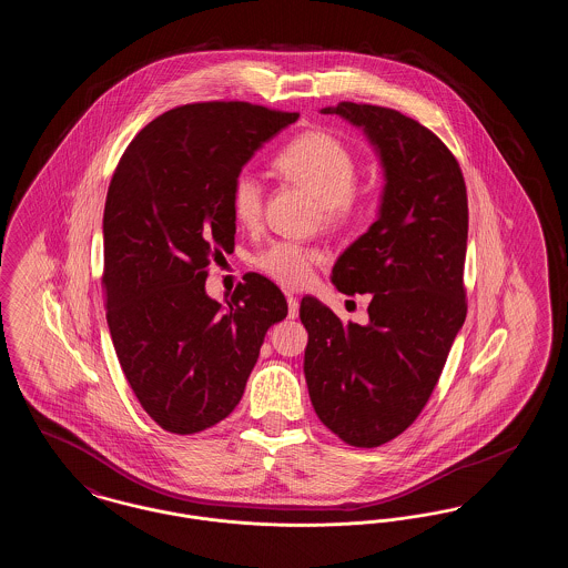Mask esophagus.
<instances>
[{"mask_svg":"<svg viewBox=\"0 0 568 568\" xmlns=\"http://www.w3.org/2000/svg\"><path fill=\"white\" fill-rule=\"evenodd\" d=\"M287 313H290V320H296L297 313H300V302H297V297L287 296Z\"/></svg>","mask_w":568,"mask_h":568,"instance_id":"esophagus-1","label":"esophagus"}]
</instances>
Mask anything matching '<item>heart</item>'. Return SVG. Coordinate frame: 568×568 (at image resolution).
Masks as SVG:
<instances>
[{"label":"heart","mask_w":568,"mask_h":568,"mask_svg":"<svg viewBox=\"0 0 568 568\" xmlns=\"http://www.w3.org/2000/svg\"><path fill=\"white\" fill-rule=\"evenodd\" d=\"M276 168L297 185L311 191L327 223L347 221L357 209L355 181L357 162L352 151L334 134L304 132L285 144L276 155ZM232 215L246 227L260 223L264 213V185L251 170H241L230 187ZM320 262L315 248L294 243H274L260 257L257 266L271 278L297 287L304 285Z\"/></svg>","instance_id":"heart-1"}]
</instances>
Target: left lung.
I'll return each instance as SVG.
<instances>
[{
	"mask_svg": "<svg viewBox=\"0 0 568 568\" xmlns=\"http://www.w3.org/2000/svg\"><path fill=\"white\" fill-rule=\"evenodd\" d=\"M377 151V221L332 268L338 292L371 294L368 324L345 325L302 297L304 377L317 417L353 447H378L417 419L466 320L468 200L456 158L403 112L341 102Z\"/></svg>",
	"mask_w": 568,
	"mask_h": 568,
	"instance_id": "1",
	"label": "left lung"
}]
</instances>
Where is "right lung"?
Listing matches in <instances>:
<instances>
[{"label": "right lung", "instance_id": "obj_1", "mask_svg": "<svg viewBox=\"0 0 568 568\" xmlns=\"http://www.w3.org/2000/svg\"><path fill=\"white\" fill-rule=\"evenodd\" d=\"M297 112L248 102L168 110L125 149L104 209L106 320L138 403L172 434H195L241 403L264 336L287 300L248 272L227 306L209 264L234 251L230 187Z\"/></svg>", "mask_w": 568, "mask_h": 568}]
</instances>
